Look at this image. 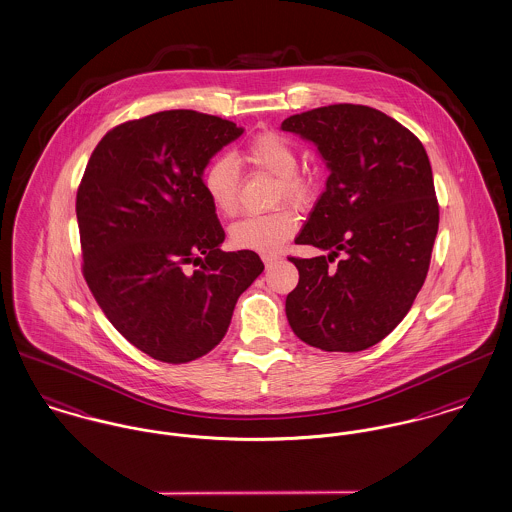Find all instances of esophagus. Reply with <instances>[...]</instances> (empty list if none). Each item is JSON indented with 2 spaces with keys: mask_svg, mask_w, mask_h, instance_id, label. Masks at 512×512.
<instances>
[{
  "mask_svg": "<svg viewBox=\"0 0 512 512\" xmlns=\"http://www.w3.org/2000/svg\"><path fill=\"white\" fill-rule=\"evenodd\" d=\"M280 259H282V257H280L278 253H265V255H263V261H265V265H267V267L274 265V263H278Z\"/></svg>",
  "mask_w": 512,
  "mask_h": 512,
  "instance_id": "obj_1",
  "label": "esophagus"
}]
</instances>
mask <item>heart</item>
Here are the masks:
<instances>
[{
	"label": "heart",
	"mask_w": 512,
	"mask_h": 512,
	"mask_svg": "<svg viewBox=\"0 0 512 512\" xmlns=\"http://www.w3.org/2000/svg\"><path fill=\"white\" fill-rule=\"evenodd\" d=\"M242 159L259 171L276 176L274 201H305L315 180L299 167V151L292 140L278 132H261L253 136L244 149ZM201 184L211 205L224 217H234L240 211V171L232 157H215L203 171ZM297 219L292 211L278 209L267 215H255L236 222L230 228V242L238 249L270 253L280 249L293 236Z\"/></svg>",
	"instance_id": "heart-1"
}]
</instances>
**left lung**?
Instances as JSON below:
<instances>
[{"instance_id":"8db88e82","label":"left lung","mask_w":512,"mask_h":512,"mask_svg":"<svg viewBox=\"0 0 512 512\" xmlns=\"http://www.w3.org/2000/svg\"><path fill=\"white\" fill-rule=\"evenodd\" d=\"M282 130L317 144L330 169L295 238L330 255L290 257L299 282L286 317L322 351H363L405 318L430 268L439 205L428 153L409 128L366 105L311 109Z\"/></svg>"}]
</instances>
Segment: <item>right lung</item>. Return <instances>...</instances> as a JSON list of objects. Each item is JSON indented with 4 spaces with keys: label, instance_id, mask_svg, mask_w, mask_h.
<instances>
[{
    "label": "right lung",
    "instance_id": "1",
    "mask_svg": "<svg viewBox=\"0 0 512 512\" xmlns=\"http://www.w3.org/2000/svg\"><path fill=\"white\" fill-rule=\"evenodd\" d=\"M242 132L190 109L122 122L80 180L86 284L122 336L157 361L190 363L219 345L265 268L255 251L220 249L224 230L201 184L209 159Z\"/></svg>",
    "mask_w": 512,
    "mask_h": 512
}]
</instances>
